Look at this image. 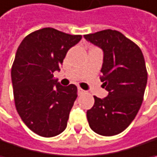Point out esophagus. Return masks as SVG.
Returning a JSON list of instances; mask_svg holds the SVG:
<instances>
[{"label":"esophagus","mask_w":157,"mask_h":157,"mask_svg":"<svg viewBox=\"0 0 157 157\" xmlns=\"http://www.w3.org/2000/svg\"><path fill=\"white\" fill-rule=\"evenodd\" d=\"M86 92L85 90H83L82 88H80V87H78V95H81V94H86Z\"/></svg>","instance_id":"1"}]
</instances>
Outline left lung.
Returning a JSON list of instances; mask_svg holds the SVG:
<instances>
[{
  "label": "left lung",
  "mask_w": 157,
  "mask_h": 157,
  "mask_svg": "<svg viewBox=\"0 0 157 157\" xmlns=\"http://www.w3.org/2000/svg\"><path fill=\"white\" fill-rule=\"evenodd\" d=\"M84 37L103 50L101 81L109 92L104 99L94 96V104L86 111L88 124L100 135H117L129 126L142 104L147 81L144 56L138 45L116 30Z\"/></svg>",
  "instance_id": "8db88e82"
}]
</instances>
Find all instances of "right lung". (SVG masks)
Listing matches in <instances>:
<instances>
[{
    "instance_id": "obj_1",
    "label": "right lung",
    "mask_w": 157,
    "mask_h": 157,
    "mask_svg": "<svg viewBox=\"0 0 157 157\" xmlns=\"http://www.w3.org/2000/svg\"><path fill=\"white\" fill-rule=\"evenodd\" d=\"M81 38L42 28L28 34L17 50L11 68L15 105L26 126L40 136L54 137L66 128L78 88L61 86L53 73Z\"/></svg>"
}]
</instances>
